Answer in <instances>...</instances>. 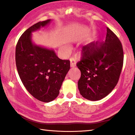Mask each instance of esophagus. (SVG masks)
Returning a JSON list of instances; mask_svg holds the SVG:
<instances>
[{"instance_id":"34e87169","label":"esophagus","mask_w":135,"mask_h":135,"mask_svg":"<svg viewBox=\"0 0 135 135\" xmlns=\"http://www.w3.org/2000/svg\"><path fill=\"white\" fill-rule=\"evenodd\" d=\"M70 67H75L76 65V60L73 57L70 58Z\"/></svg>"}]
</instances>
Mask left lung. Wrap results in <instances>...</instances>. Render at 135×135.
I'll return each mask as SVG.
<instances>
[{
    "mask_svg": "<svg viewBox=\"0 0 135 135\" xmlns=\"http://www.w3.org/2000/svg\"><path fill=\"white\" fill-rule=\"evenodd\" d=\"M82 51V59L76 65L81 73L78 83L79 92L89 100H102L118 83L124 62L122 44L107 27L105 42L92 41Z\"/></svg>",
    "mask_w": 135,
    "mask_h": 135,
    "instance_id": "obj_1",
    "label": "left lung"
}]
</instances>
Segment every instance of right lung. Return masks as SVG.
<instances>
[{"instance_id": "right-lung-1", "label": "right lung", "mask_w": 135, "mask_h": 135, "mask_svg": "<svg viewBox=\"0 0 135 135\" xmlns=\"http://www.w3.org/2000/svg\"><path fill=\"white\" fill-rule=\"evenodd\" d=\"M51 21L38 22L26 30L17 43L15 54L22 84L33 97L43 102H50L59 95L70 68L69 60L60 59L53 49L32 41V33L49 25Z\"/></svg>"}]
</instances>
